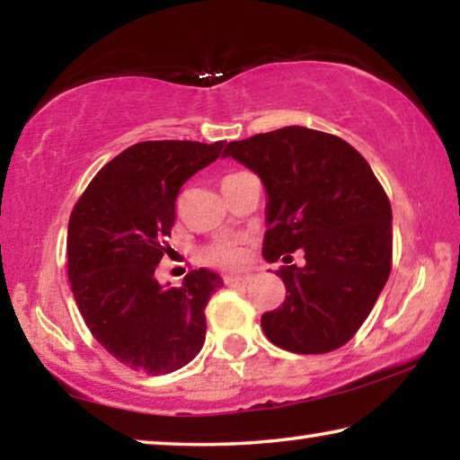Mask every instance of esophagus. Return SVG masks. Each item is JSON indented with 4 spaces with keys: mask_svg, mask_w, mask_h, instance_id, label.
Returning a JSON list of instances; mask_svg holds the SVG:
<instances>
[{
    "mask_svg": "<svg viewBox=\"0 0 460 460\" xmlns=\"http://www.w3.org/2000/svg\"><path fill=\"white\" fill-rule=\"evenodd\" d=\"M223 283L227 287H245L250 283V277H237V274H227V277H223Z\"/></svg>",
    "mask_w": 460,
    "mask_h": 460,
    "instance_id": "esophagus-1",
    "label": "esophagus"
}]
</instances>
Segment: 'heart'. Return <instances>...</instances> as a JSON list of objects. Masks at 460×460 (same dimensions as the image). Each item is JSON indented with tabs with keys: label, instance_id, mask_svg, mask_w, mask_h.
I'll list each match as a JSON object with an SVG mask.
<instances>
[{
	"label": "heart",
	"instance_id": "heart-1",
	"mask_svg": "<svg viewBox=\"0 0 460 460\" xmlns=\"http://www.w3.org/2000/svg\"><path fill=\"white\" fill-rule=\"evenodd\" d=\"M204 264L218 266V269H237L243 264V250L237 239H218V242L207 245L200 252Z\"/></svg>",
	"mask_w": 460,
	"mask_h": 460
}]
</instances>
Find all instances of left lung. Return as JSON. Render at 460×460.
Masks as SVG:
<instances>
[{"instance_id":"1","label":"left lung","mask_w":460,"mask_h":460,"mask_svg":"<svg viewBox=\"0 0 460 460\" xmlns=\"http://www.w3.org/2000/svg\"><path fill=\"white\" fill-rule=\"evenodd\" d=\"M269 191L262 256L287 296L262 316L266 339L291 353H328L355 337L393 269V208L378 177L339 136L287 126L229 142L225 153ZM304 249L306 266L290 264Z\"/></svg>"}]
</instances>
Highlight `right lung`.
<instances>
[{
	"instance_id": "obj_1",
	"label": "right lung",
	"mask_w": 460,
	"mask_h": 460,
	"mask_svg": "<svg viewBox=\"0 0 460 460\" xmlns=\"http://www.w3.org/2000/svg\"><path fill=\"white\" fill-rule=\"evenodd\" d=\"M223 148L225 140L138 142L109 161L74 204L67 225L74 299L101 347L134 372H175L207 339L204 310L221 277L200 269L181 287H161L155 270L171 250L181 186Z\"/></svg>"
}]
</instances>
